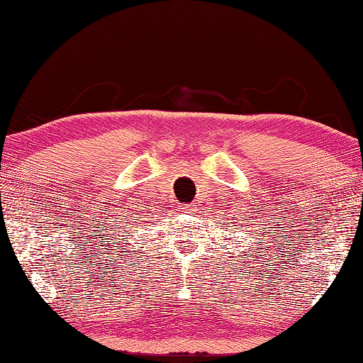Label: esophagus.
<instances>
[{
    "label": "esophagus",
    "mask_w": 363,
    "mask_h": 363,
    "mask_svg": "<svg viewBox=\"0 0 363 363\" xmlns=\"http://www.w3.org/2000/svg\"><path fill=\"white\" fill-rule=\"evenodd\" d=\"M182 210H184V211H189V213H192V211H194V208H192V206H184Z\"/></svg>",
    "instance_id": "34e87169"
}]
</instances>
